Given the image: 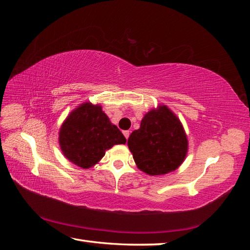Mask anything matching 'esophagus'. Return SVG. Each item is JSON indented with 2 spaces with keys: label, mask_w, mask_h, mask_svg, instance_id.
I'll return each instance as SVG.
<instances>
[{
  "label": "esophagus",
  "mask_w": 250,
  "mask_h": 250,
  "mask_svg": "<svg viewBox=\"0 0 250 250\" xmlns=\"http://www.w3.org/2000/svg\"><path fill=\"white\" fill-rule=\"evenodd\" d=\"M124 135L125 136V139L128 140V139H129V135H130V131H129V130H125V131H124Z\"/></svg>",
  "instance_id": "34e87169"
}]
</instances>
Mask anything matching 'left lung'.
Instances as JSON below:
<instances>
[{
  "mask_svg": "<svg viewBox=\"0 0 250 250\" xmlns=\"http://www.w3.org/2000/svg\"><path fill=\"white\" fill-rule=\"evenodd\" d=\"M129 149L137 167L157 176L178 168L188 151V140L182 122L166 105L151 109L131 133Z\"/></svg>",
  "mask_w": 250,
  "mask_h": 250,
  "instance_id": "1",
  "label": "left lung"
}]
</instances>
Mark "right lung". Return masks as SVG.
<instances>
[{
  "label": "right lung",
  "mask_w": 250,
  "mask_h": 250,
  "mask_svg": "<svg viewBox=\"0 0 250 250\" xmlns=\"http://www.w3.org/2000/svg\"><path fill=\"white\" fill-rule=\"evenodd\" d=\"M125 137L102 110L101 105L83 103L66 117L59 132L63 155L75 166L89 168L114 145L125 144Z\"/></svg>",
  "instance_id": "add662e5"
}]
</instances>
